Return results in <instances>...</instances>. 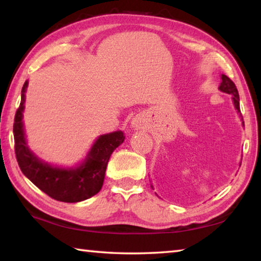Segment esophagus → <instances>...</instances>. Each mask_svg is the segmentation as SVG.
Listing matches in <instances>:
<instances>
[{
    "instance_id": "34e87169",
    "label": "esophagus",
    "mask_w": 261,
    "mask_h": 261,
    "mask_svg": "<svg viewBox=\"0 0 261 261\" xmlns=\"http://www.w3.org/2000/svg\"><path fill=\"white\" fill-rule=\"evenodd\" d=\"M131 124H132V126L135 127V129H141V127L145 125V122L140 116H136L134 120H132Z\"/></svg>"
}]
</instances>
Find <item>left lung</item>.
<instances>
[{"mask_svg":"<svg viewBox=\"0 0 261 261\" xmlns=\"http://www.w3.org/2000/svg\"><path fill=\"white\" fill-rule=\"evenodd\" d=\"M221 81H222V82H221V85L219 87V90L224 92V93L231 94L233 106H235L237 113L240 114V116H241L242 121H243V117L241 115V108H240V95H238V91L236 88V85L233 84V82L231 81L230 78L226 76V74H221ZM242 124H243V126H244V122H242Z\"/></svg>","mask_w":261,"mask_h":261,"instance_id":"8db88e82","label":"left lung"}]
</instances>
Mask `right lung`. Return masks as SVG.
I'll return each instance as SVG.
<instances>
[{"label": "right lung", "mask_w": 261, "mask_h": 261, "mask_svg": "<svg viewBox=\"0 0 261 261\" xmlns=\"http://www.w3.org/2000/svg\"><path fill=\"white\" fill-rule=\"evenodd\" d=\"M29 82L21 88V100L14 123L15 153L23 174L50 198L63 202H78L93 197L102 188L106 168L116 147L124 141L122 131L100 136L87 156L74 168H60L48 165L31 151L25 139L23 112L25 92Z\"/></svg>", "instance_id": "obj_1"}]
</instances>
